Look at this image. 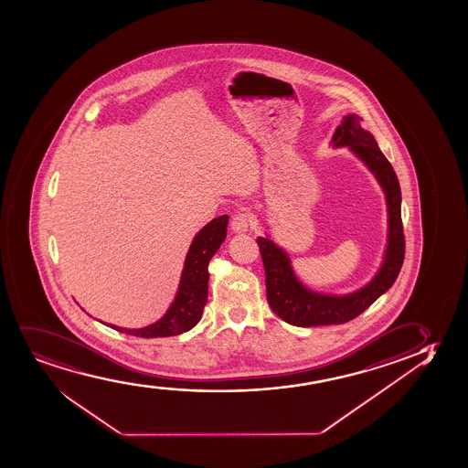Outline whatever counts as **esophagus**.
Here are the masks:
<instances>
[{
    "label": "esophagus",
    "instance_id": "esophagus-1",
    "mask_svg": "<svg viewBox=\"0 0 468 468\" xmlns=\"http://www.w3.org/2000/svg\"><path fill=\"white\" fill-rule=\"evenodd\" d=\"M251 228V215L250 213L239 212L234 215L231 221V231L234 234H247Z\"/></svg>",
    "mask_w": 468,
    "mask_h": 468
}]
</instances>
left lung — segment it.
<instances>
[{
  "label": "left lung",
  "mask_w": 468,
  "mask_h": 468,
  "mask_svg": "<svg viewBox=\"0 0 468 468\" xmlns=\"http://www.w3.org/2000/svg\"><path fill=\"white\" fill-rule=\"evenodd\" d=\"M357 113L345 115L332 136L334 148L348 147L356 158L372 172L385 193L388 208V240L385 256L368 283L348 294H329L307 288L297 277L290 256L272 237H258L261 256L266 271L267 302L282 320L299 327L344 324L367 310L396 282L405 255L403 240L402 195L396 172L379 150L372 133L361 126Z\"/></svg>",
  "instance_id": "8db88e82"
}]
</instances>
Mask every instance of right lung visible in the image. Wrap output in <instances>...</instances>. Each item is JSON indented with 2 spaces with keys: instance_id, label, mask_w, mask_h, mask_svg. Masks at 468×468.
Listing matches in <instances>:
<instances>
[{
  "instance_id": "right-lung-1",
  "label": "right lung",
  "mask_w": 468,
  "mask_h": 468,
  "mask_svg": "<svg viewBox=\"0 0 468 468\" xmlns=\"http://www.w3.org/2000/svg\"><path fill=\"white\" fill-rule=\"evenodd\" d=\"M228 221L229 217L221 215L196 234L185 258L176 297L160 320L141 329H128L109 323L104 324L115 331L143 338L171 337L193 329L201 320L202 310L207 303L208 262L225 242Z\"/></svg>"
}]
</instances>
